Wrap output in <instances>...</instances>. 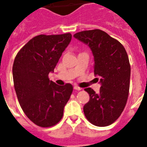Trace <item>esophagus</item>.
Masks as SVG:
<instances>
[{"instance_id":"1","label":"esophagus","mask_w":147,"mask_h":147,"mask_svg":"<svg viewBox=\"0 0 147 147\" xmlns=\"http://www.w3.org/2000/svg\"><path fill=\"white\" fill-rule=\"evenodd\" d=\"M74 90H81L82 88H80V87L77 86V85H76V86L74 87Z\"/></svg>"}]
</instances>
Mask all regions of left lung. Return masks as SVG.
Masks as SVG:
<instances>
[{
  "label": "left lung",
  "instance_id": "8db88e82",
  "mask_svg": "<svg viewBox=\"0 0 147 147\" xmlns=\"http://www.w3.org/2000/svg\"><path fill=\"white\" fill-rule=\"evenodd\" d=\"M74 37L90 48L94 74L101 77L99 93L85 89L90 95L83 107L85 117L97 127L110 125L123 112L129 95L130 64L127 51L120 42L100 29L82 31Z\"/></svg>",
  "mask_w": 147,
  "mask_h": 147
}]
</instances>
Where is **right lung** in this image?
Returning <instances> with one entry per match:
<instances>
[{
  "label": "right lung",
  "instance_id": "1",
  "mask_svg": "<svg viewBox=\"0 0 147 147\" xmlns=\"http://www.w3.org/2000/svg\"><path fill=\"white\" fill-rule=\"evenodd\" d=\"M71 37L70 33L37 35L14 60L13 81L18 102L26 115L39 127H50L59 122L73 92L70 83L60 86L49 78Z\"/></svg>",
  "mask_w": 147,
  "mask_h": 147
}]
</instances>
